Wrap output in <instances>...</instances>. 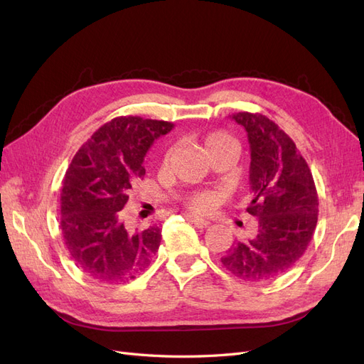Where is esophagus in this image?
I'll return each mask as SVG.
<instances>
[{
  "label": "esophagus",
  "instance_id": "34e87169",
  "mask_svg": "<svg viewBox=\"0 0 364 364\" xmlns=\"http://www.w3.org/2000/svg\"><path fill=\"white\" fill-rule=\"evenodd\" d=\"M188 220L190 222L196 226V228H208L209 222L205 218H199V217H194V215H188Z\"/></svg>",
  "mask_w": 364,
  "mask_h": 364
}]
</instances>
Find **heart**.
Listing matches in <instances>:
<instances>
[{
	"instance_id": "heart-1",
	"label": "heart",
	"mask_w": 364,
	"mask_h": 364,
	"mask_svg": "<svg viewBox=\"0 0 364 364\" xmlns=\"http://www.w3.org/2000/svg\"><path fill=\"white\" fill-rule=\"evenodd\" d=\"M229 144H234V141L228 134H225V132H214V134H209L203 139V149H205L208 156L211 155L214 150L223 147V146H229ZM170 156H171V150L167 153V155H165V161H168ZM214 202H215L214 194L199 193V194L191 196L188 202H186V205H188V208H191L196 213H205L214 205Z\"/></svg>"
}]
</instances>
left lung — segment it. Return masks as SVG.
Listing matches in <instances>:
<instances>
[{
  "label": "left lung",
  "instance_id": "8db88e82",
  "mask_svg": "<svg viewBox=\"0 0 364 364\" xmlns=\"http://www.w3.org/2000/svg\"><path fill=\"white\" fill-rule=\"evenodd\" d=\"M250 147V202L257 230L234 243L222 264L243 281H270L287 273L313 238L318 199L313 174L293 139L261 114L238 112Z\"/></svg>",
  "mask_w": 364,
  "mask_h": 364
}]
</instances>
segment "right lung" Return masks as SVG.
<instances>
[{
    "label": "right lung",
    "mask_w": 364,
    "mask_h": 364,
    "mask_svg": "<svg viewBox=\"0 0 364 364\" xmlns=\"http://www.w3.org/2000/svg\"><path fill=\"white\" fill-rule=\"evenodd\" d=\"M168 121L118 117L103 124L75 153L60 193V229L70 257L102 284H124L144 272L161 245V228L129 230L119 211L129 190L144 178L142 162Z\"/></svg>",
    "instance_id": "obj_1"
}]
</instances>
